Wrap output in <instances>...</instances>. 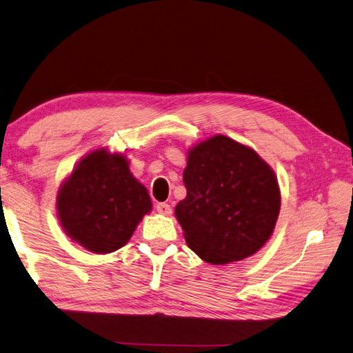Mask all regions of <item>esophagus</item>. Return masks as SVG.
<instances>
[{"label": "esophagus", "instance_id": "esophagus-1", "mask_svg": "<svg viewBox=\"0 0 353 353\" xmlns=\"http://www.w3.org/2000/svg\"><path fill=\"white\" fill-rule=\"evenodd\" d=\"M157 212L161 214V215H170L172 208H170V205H167V203H158Z\"/></svg>", "mask_w": 353, "mask_h": 353}]
</instances>
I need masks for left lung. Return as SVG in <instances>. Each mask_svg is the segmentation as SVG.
<instances>
[{
    "label": "left lung",
    "instance_id": "obj_1",
    "mask_svg": "<svg viewBox=\"0 0 353 353\" xmlns=\"http://www.w3.org/2000/svg\"><path fill=\"white\" fill-rule=\"evenodd\" d=\"M186 199L175 217L190 250L203 261H243L273 236L281 189L271 165L254 148L214 134L188 150Z\"/></svg>",
    "mask_w": 353,
    "mask_h": 353
}]
</instances>
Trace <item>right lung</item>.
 <instances>
[{
  "label": "right lung",
  "instance_id": "obj_1",
  "mask_svg": "<svg viewBox=\"0 0 353 353\" xmlns=\"http://www.w3.org/2000/svg\"><path fill=\"white\" fill-rule=\"evenodd\" d=\"M125 153L96 148L79 161L60 184L57 217L68 237L96 254L122 248L152 200L130 172Z\"/></svg>",
  "mask_w": 353,
  "mask_h": 353
}]
</instances>
